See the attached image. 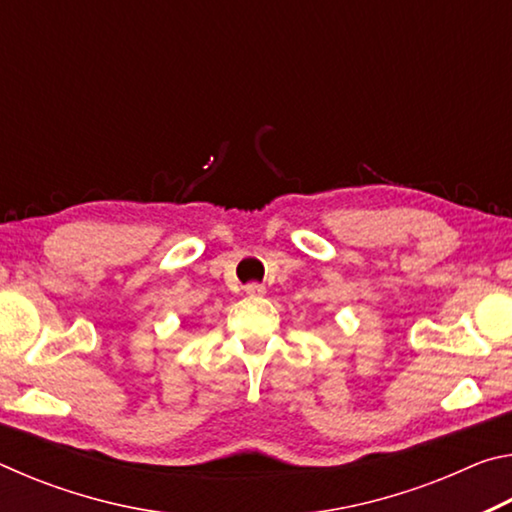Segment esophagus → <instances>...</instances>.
<instances>
[{
    "label": "esophagus",
    "instance_id": "1",
    "mask_svg": "<svg viewBox=\"0 0 512 512\" xmlns=\"http://www.w3.org/2000/svg\"><path fill=\"white\" fill-rule=\"evenodd\" d=\"M244 291L248 293V296H264L266 287H264V284H259V282H250V284H246Z\"/></svg>",
    "mask_w": 512,
    "mask_h": 512
}]
</instances>
